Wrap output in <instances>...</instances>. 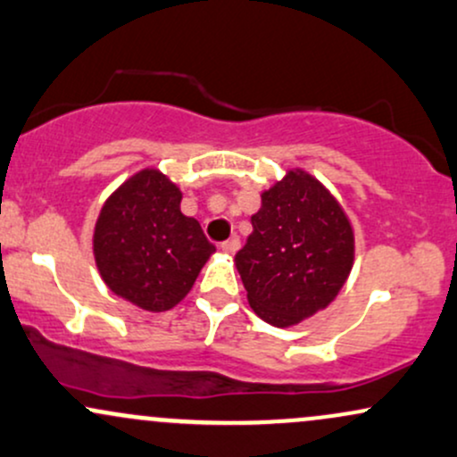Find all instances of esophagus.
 <instances>
[{
    "mask_svg": "<svg viewBox=\"0 0 457 457\" xmlns=\"http://www.w3.org/2000/svg\"><path fill=\"white\" fill-rule=\"evenodd\" d=\"M238 249H240V240L238 238H229V240H225V243H221V251H223V253H228V255H234Z\"/></svg>",
    "mask_w": 457,
    "mask_h": 457,
    "instance_id": "esophagus-1",
    "label": "esophagus"
}]
</instances>
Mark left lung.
Returning <instances> with one entry per match:
<instances>
[{
	"label": "left lung",
	"instance_id": "8db88e82",
	"mask_svg": "<svg viewBox=\"0 0 457 457\" xmlns=\"http://www.w3.org/2000/svg\"><path fill=\"white\" fill-rule=\"evenodd\" d=\"M260 197L234 264L251 309L272 327L290 328L337 298L354 264V228L337 197L301 167Z\"/></svg>",
	"mask_w": 457,
	"mask_h": 457
}]
</instances>
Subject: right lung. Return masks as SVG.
Listing matches in <instances>:
<instances>
[{
  "label": "right lung",
  "mask_w": 457,
  "mask_h": 457,
  "mask_svg": "<svg viewBox=\"0 0 457 457\" xmlns=\"http://www.w3.org/2000/svg\"><path fill=\"white\" fill-rule=\"evenodd\" d=\"M182 191L156 167L129 176L104 199L92 253L104 286L150 313L174 309L191 292L214 245L180 211Z\"/></svg>",
  "instance_id": "right-lung-1"
}]
</instances>
